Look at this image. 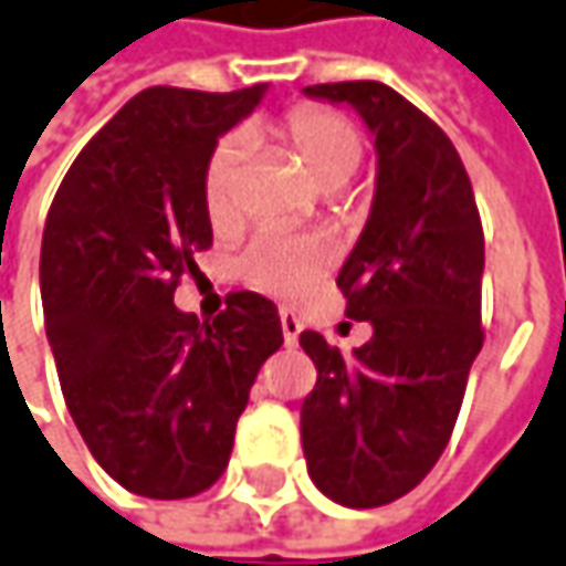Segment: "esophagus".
<instances>
[{
  "label": "esophagus",
  "mask_w": 566,
  "mask_h": 566,
  "mask_svg": "<svg viewBox=\"0 0 566 566\" xmlns=\"http://www.w3.org/2000/svg\"><path fill=\"white\" fill-rule=\"evenodd\" d=\"M282 334H284V344H287V347H294V344H297V334H300V328H303V325H300V318H297V313H294V310H282Z\"/></svg>",
  "instance_id": "esophagus-1"
}]
</instances>
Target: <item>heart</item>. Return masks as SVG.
<instances>
[{
  "instance_id": "1",
  "label": "heart",
  "mask_w": 566,
  "mask_h": 566,
  "mask_svg": "<svg viewBox=\"0 0 566 566\" xmlns=\"http://www.w3.org/2000/svg\"><path fill=\"white\" fill-rule=\"evenodd\" d=\"M279 136L300 154L322 188H337L347 182L363 160V136L344 114L328 107H300L287 114L279 126ZM244 164V136L234 133L217 145V151L203 172V203L213 226H232L241 210L238 186ZM328 248L303 234H287L279 229L253 234L238 260L241 279L266 294L297 297L328 269Z\"/></svg>"
}]
</instances>
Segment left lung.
I'll use <instances>...</instances> for the list:
<instances>
[{"instance_id":"obj_1","label":"left lung","mask_w":566,"mask_h":566,"mask_svg":"<svg viewBox=\"0 0 566 566\" xmlns=\"http://www.w3.org/2000/svg\"><path fill=\"white\" fill-rule=\"evenodd\" d=\"M349 105L375 136V201L337 287L371 340L344 356L300 334L318 380L300 409L313 483L337 505L378 509L415 490L452 437L483 347V226L443 129L375 80L306 86Z\"/></svg>"}]
</instances>
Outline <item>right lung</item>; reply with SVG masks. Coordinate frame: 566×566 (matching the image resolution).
Instances as JSON below:
<instances>
[{
	"instance_id": "obj_1",
	"label": "right lung",
	"mask_w": 566,
	"mask_h": 566,
	"mask_svg": "<svg viewBox=\"0 0 566 566\" xmlns=\"http://www.w3.org/2000/svg\"><path fill=\"white\" fill-rule=\"evenodd\" d=\"M266 86L138 92L80 151L40 253L45 334L61 394L123 490L188 499L226 471L260 365L282 347L275 303L253 291L198 322L172 294L213 244L203 172Z\"/></svg>"
}]
</instances>
